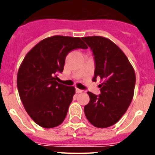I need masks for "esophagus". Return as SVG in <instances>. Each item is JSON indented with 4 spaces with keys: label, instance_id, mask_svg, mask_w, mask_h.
<instances>
[{
    "label": "esophagus",
    "instance_id": "obj_1",
    "mask_svg": "<svg viewBox=\"0 0 155 155\" xmlns=\"http://www.w3.org/2000/svg\"><path fill=\"white\" fill-rule=\"evenodd\" d=\"M76 92L77 93H82V92H84V91H83V90L79 89V88H76Z\"/></svg>",
    "mask_w": 155,
    "mask_h": 155
}]
</instances>
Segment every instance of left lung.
Masks as SVG:
<instances>
[{
    "label": "left lung",
    "instance_id": "left-lung-1",
    "mask_svg": "<svg viewBox=\"0 0 155 155\" xmlns=\"http://www.w3.org/2000/svg\"><path fill=\"white\" fill-rule=\"evenodd\" d=\"M94 56L92 81L100 78L101 94L88 91L86 118L94 127L106 128L116 124L127 112L134 94L136 75L125 53L113 41L102 36L83 37Z\"/></svg>",
    "mask_w": 155,
    "mask_h": 155
}]
</instances>
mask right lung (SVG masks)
<instances>
[{
    "instance_id": "1",
    "label": "right lung",
    "mask_w": 155,
    "mask_h": 155,
    "mask_svg": "<svg viewBox=\"0 0 155 155\" xmlns=\"http://www.w3.org/2000/svg\"><path fill=\"white\" fill-rule=\"evenodd\" d=\"M78 48H87L79 37H48L30 50L19 67V96L28 116L43 128L61 125L67 116L75 87L56 80L68 53Z\"/></svg>"
}]
</instances>
